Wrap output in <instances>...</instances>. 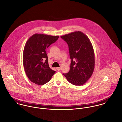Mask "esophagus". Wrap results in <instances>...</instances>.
Masks as SVG:
<instances>
[{
    "instance_id": "esophagus-1",
    "label": "esophagus",
    "mask_w": 122,
    "mask_h": 122,
    "mask_svg": "<svg viewBox=\"0 0 122 122\" xmlns=\"http://www.w3.org/2000/svg\"><path fill=\"white\" fill-rule=\"evenodd\" d=\"M56 69H57V70L59 71V70H60L61 69V67H58V68H56Z\"/></svg>"
}]
</instances>
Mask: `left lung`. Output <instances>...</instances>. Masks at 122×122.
Masks as SVG:
<instances>
[{
	"instance_id": "8db88e82",
	"label": "left lung",
	"mask_w": 122,
	"mask_h": 122,
	"mask_svg": "<svg viewBox=\"0 0 122 122\" xmlns=\"http://www.w3.org/2000/svg\"><path fill=\"white\" fill-rule=\"evenodd\" d=\"M69 46L71 60L70 71L63 74L75 86L85 84L92 75L95 66L92 45L86 35L80 31L61 36Z\"/></svg>"
}]
</instances>
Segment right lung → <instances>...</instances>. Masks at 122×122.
<instances>
[{"label":"right lung","mask_w":122,"mask_h":122,"mask_svg":"<svg viewBox=\"0 0 122 122\" xmlns=\"http://www.w3.org/2000/svg\"><path fill=\"white\" fill-rule=\"evenodd\" d=\"M59 37L36 33L26 42L23 52V65L28 78L35 84L47 83L55 73L49 66L46 49Z\"/></svg>","instance_id":"1"}]
</instances>
